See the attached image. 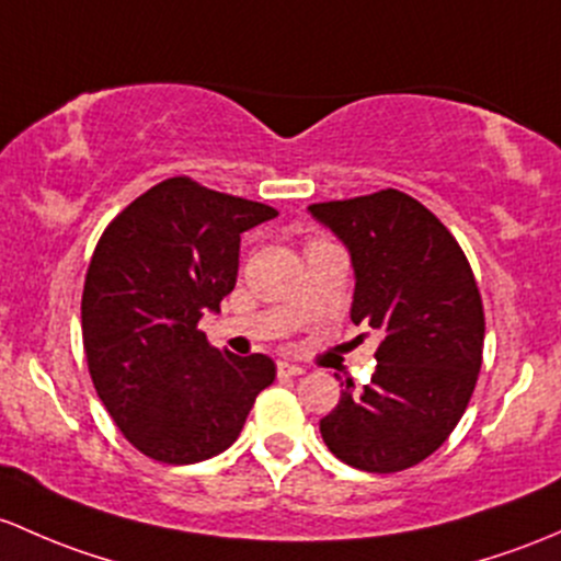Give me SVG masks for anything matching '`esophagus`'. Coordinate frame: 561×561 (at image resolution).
<instances>
[{"label":"esophagus","mask_w":561,"mask_h":561,"mask_svg":"<svg viewBox=\"0 0 561 561\" xmlns=\"http://www.w3.org/2000/svg\"><path fill=\"white\" fill-rule=\"evenodd\" d=\"M276 368H279V374H285V376H300V374H306L304 365L290 363V359H279V363H276Z\"/></svg>","instance_id":"obj_1"}]
</instances>
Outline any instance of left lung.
I'll list each match as a JSON object with an SVG mask.
<instances>
[{"label": "left lung", "mask_w": 561, "mask_h": 561, "mask_svg": "<svg viewBox=\"0 0 561 561\" xmlns=\"http://www.w3.org/2000/svg\"><path fill=\"white\" fill-rule=\"evenodd\" d=\"M309 211L350 250L352 322L379 335L370 385L346 381L322 440L352 468L398 473L449 438L473 394L483 352L473 271L444 222L392 187Z\"/></svg>", "instance_id": "obj_1"}]
</instances>
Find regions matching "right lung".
<instances>
[{
    "instance_id": "right-lung-1",
    "label": "right lung",
    "mask_w": 561,
    "mask_h": 561,
    "mask_svg": "<svg viewBox=\"0 0 561 561\" xmlns=\"http://www.w3.org/2000/svg\"><path fill=\"white\" fill-rule=\"evenodd\" d=\"M274 217L265 204L172 176L99 239L82 346L104 409L147 457L193 465L226 451L274 381V359L220 352L198 330L233 290L241 233Z\"/></svg>"
}]
</instances>
